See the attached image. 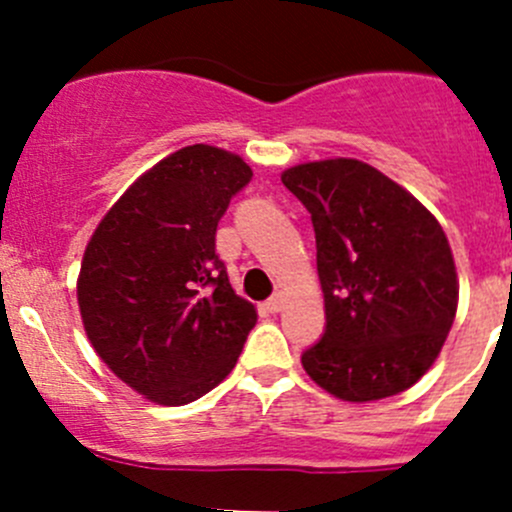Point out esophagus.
Returning a JSON list of instances; mask_svg holds the SVG:
<instances>
[{"instance_id":"34e87169","label":"esophagus","mask_w":512,"mask_h":512,"mask_svg":"<svg viewBox=\"0 0 512 512\" xmlns=\"http://www.w3.org/2000/svg\"><path fill=\"white\" fill-rule=\"evenodd\" d=\"M267 312H272V314H277V312H282V309H285V294L282 292H277L275 297H270L267 299Z\"/></svg>"}]
</instances>
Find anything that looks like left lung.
<instances>
[{"label": "left lung", "instance_id": "8db88e82", "mask_svg": "<svg viewBox=\"0 0 512 512\" xmlns=\"http://www.w3.org/2000/svg\"><path fill=\"white\" fill-rule=\"evenodd\" d=\"M282 183L312 213L327 332L302 354L309 379L366 404L411 389L433 366L458 309L441 223L356 158L299 163Z\"/></svg>", "mask_w": 512, "mask_h": 512}]
</instances>
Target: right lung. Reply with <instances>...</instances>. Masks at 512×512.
I'll return each instance as SVG.
<instances>
[{
    "label": "right lung",
    "mask_w": 512,
    "mask_h": 512,
    "mask_svg": "<svg viewBox=\"0 0 512 512\" xmlns=\"http://www.w3.org/2000/svg\"><path fill=\"white\" fill-rule=\"evenodd\" d=\"M252 168L223 148L185 146L111 205L86 245L76 297L103 364L160 406H183L235 369L255 304L235 294L215 232Z\"/></svg>",
    "instance_id": "obj_1"
}]
</instances>
